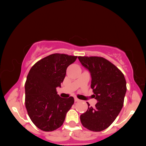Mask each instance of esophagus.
Here are the masks:
<instances>
[{
  "label": "esophagus",
  "instance_id": "34e87169",
  "mask_svg": "<svg viewBox=\"0 0 146 146\" xmlns=\"http://www.w3.org/2000/svg\"><path fill=\"white\" fill-rule=\"evenodd\" d=\"M75 102H79V101H80V100L78 99V98H75Z\"/></svg>",
  "mask_w": 146,
  "mask_h": 146
}]
</instances>
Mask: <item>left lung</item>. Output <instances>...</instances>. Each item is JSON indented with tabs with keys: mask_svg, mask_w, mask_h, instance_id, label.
I'll list each match as a JSON object with an SVG mask.
<instances>
[{
	"mask_svg": "<svg viewBox=\"0 0 146 146\" xmlns=\"http://www.w3.org/2000/svg\"><path fill=\"white\" fill-rule=\"evenodd\" d=\"M90 71L93 97L98 101L94 108L88 103L87 111L80 115L82 125L93 131L108 128L119 114L126 93V81L119 69L100 56H78Z\"/></svg>",
	"mask_w": 146,
	"mask_h": 146,
	"instance_id": "obj_1",
	"label": "left lung"
}]
</instances>
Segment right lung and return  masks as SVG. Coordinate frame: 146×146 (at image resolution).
<instances>
[{"label": "right lung", "instance_id": "right-lung-1", "mask_svg": "<svg viewBox=\"0 0 146 146\" xmlns=\"http://www.w3.org/2000/svg\"><path fill=\"white\" fill-rule=\"evenodd\" d=\"M77 56L55 53L38 60L29 70L25 83V105L29 118L38 129L52 131L63 124L74 98L56 92L69 66Z\"/></svg>", "mask_w": 146, "mask_h": 146}]
</instances>
